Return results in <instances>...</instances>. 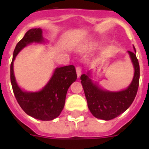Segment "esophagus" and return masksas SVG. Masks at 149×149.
Masks as SVG:
<instances>
[{
    "mask_svg": "<svg viewBox=\"0 0 149 149\" xmlns=\"http://www.w3.org/2000/svg\"><path fill=\"white\" fill-rule=\"evenodd\" d=\"M76 73H77L78 77H79L81 75V68L79 67V66H78V67H76Z\"/></svg>",
    "mask_w": 149,
    "mask_h": 149,
    "instance_id": "1",
    "label": "esophagus"
}]
</instances>
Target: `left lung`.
I'll use <instances>...</instances> for the list:
<instances>
[{
  "label": "left lung",
  "mask_w": 149,
  "mask_h": 149,
  "mask_svg": "<svg viewBox=\"0 0 149 149\" xmlns=\"http://www.w3.org/2000/svg\"><path fill=\"white\" fill-rule=\"evenodd\" d=\"M135 52L128 51L134 67L133 81L126 89L117 92L105 91L89 78V73L81 76L84 94L90 112L95 118L109 120L119 116L128 109L137 94L139 86L140 67Z\"/></svg>",
  "instance_id": "8db88e82"
}]
</instances>
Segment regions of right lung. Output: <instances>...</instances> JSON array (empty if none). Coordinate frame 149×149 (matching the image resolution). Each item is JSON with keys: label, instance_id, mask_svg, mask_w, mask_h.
Segmentation results:
<instances>
[{"label": "right lung", "instance_id": "right-lung-1", "mask_svg": "<svg viewBox=\"0 0 149 149\" xmlns=\"http://www.w3.org/2000/svg\"><path fill=\"white\" fill-rule=\"evenodd\" d=\"M41 29H31L17 43L10 63V82L13 94L22 109L29 116L40 120H52L62 112L69 86L77 79L74 65L57 68L50 80L41 91H24L19 88L13 73V61L24 47L32 42H43Z\"/></svg>", "mask_w": 149, "mask_h": 149}]
</instances>
